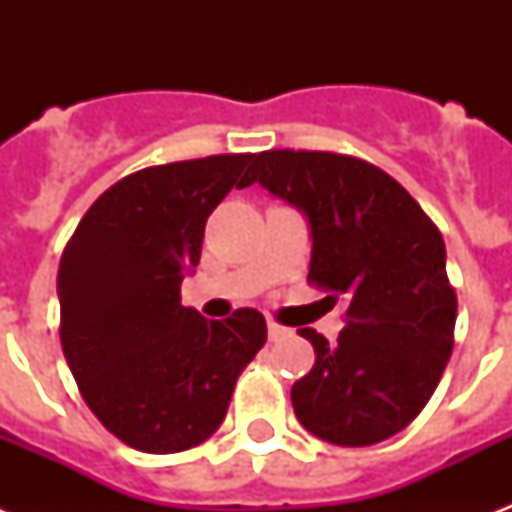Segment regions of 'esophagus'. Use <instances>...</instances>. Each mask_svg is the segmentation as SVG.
<instances>
[{
	"label": "esophagus",
	"mask_w": 512,
	"mask_h": 512,
	"mask_svg": "<svg viewBox=\"0 0 512 512\" xmlns=\"http://www.w3.org/2000/svg\"><path fill=\"white\" fill-rule=\"evenodd\" d=\"M287 335H289L287 327H281V324H276V321H268V340H271V342L284 340Z\"/></svg>",
	"instance_id": "34e87169"
}]
</instances>
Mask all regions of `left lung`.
<instances>
[{
  "mask_svg": "<svg viewBox=\"0 0 512 512\" xmlns=\"http://www.w3.org/2000/svg\"><path fill=\"white\" fill-rule=\"evenodd\" d=\"M308 215V284L345 300L337 342L297 329L316 364L292 385L300 425L337 446L385 441L428 404L454 348L457 295L436 223L385 170L358 156L273 148L244 185Z\"/></svg>",
  "mask_w": 512,
  "mask_h": 512,
  "instance_id": "left-lung-1",
  "label": "left lung"
}]
</instances>
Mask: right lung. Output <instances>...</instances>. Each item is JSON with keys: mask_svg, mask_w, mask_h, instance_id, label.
I'll use <instances>...</instances> for the list:
<instances>
[{"mask_svg": "<svg viewBox=\"0 0 512 512\" xmlns=\"http://www.w3.org/2000/svg\"><path fill=\"white\" fill-rule=\"evenodd\" d=\"M255 154H217L132 172L98 196L58 271L60 345L84 404L119 441L172 454L225 420L244 366L265 345L263 313L209 321L180 305L204 225L244 188Z\"/></svg>", "mask_w": 512, "mask_h": 512, "instance_id": "right-lung-1", "label": "right lung"}]
</instances>
